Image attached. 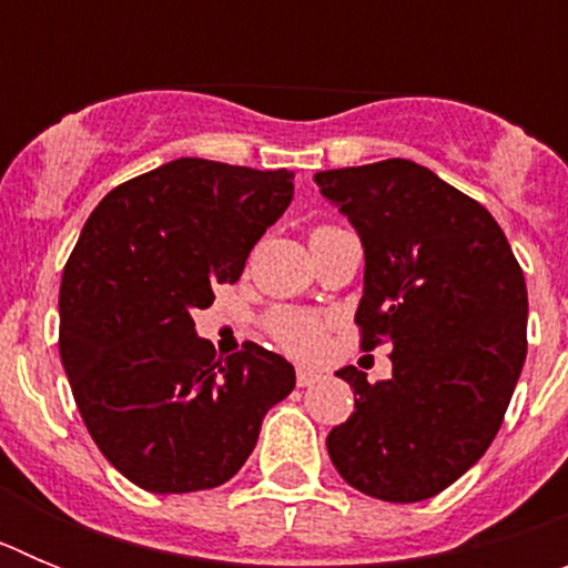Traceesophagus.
Instances as JSON below:
<instances>
[{
	"label": "esophagus",
	"mask_w": 568,
	"mask_h": 568,
	"mask_svg": "<svg viewBox=\"0 0 568 568\" xmlns=\"http://www.w3.org/2000/svg\"><path fill=\"white\" fill-rule=\"evenodd\" d=\"M318 381H321V375L313 373V369H304V366H298V369H295V384L298 386H313V384H318Z\"/></svg>",
	"instance_id": "esophagus-1"
}]
</instances>
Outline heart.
Instances as JSON below:
<instances>
[{"label": "heart", "mask_w": 568, "mask_h": 568, "mask_svg": "<svg viewBox=\"0 0 568 568\" xmlns=\"http://www.w3.org/2000/svg\"><path fill=\"white\" fill-rule=\"evenodd\" d=\"M267 329L287 353L313 358L324 346V321L301 310H275L267 318Z\"/></svg>", "instance_id": "heart-1"}]
</instances>
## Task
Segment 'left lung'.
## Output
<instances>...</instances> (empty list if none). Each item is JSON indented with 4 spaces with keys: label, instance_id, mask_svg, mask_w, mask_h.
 <instances>
[{
    "label": "left lung",
    "instance_id": "obj_1",
    "mask_svg": "<svg viewBox=\"0 0 568 568\" xmlns=\"http://www.w3.org/2000/svg\"><path fill=\"white\" fill-rule=\"evenodd\" d=\"M364 247L361 346H393V375L355 366V413L327 435L341 478L415 504L478 464L526 361L524 270L489 210L406 159L315 173Z\"/></svg>",
    "mask_w": 568,
    "mask_h": 568
}]
</instances>
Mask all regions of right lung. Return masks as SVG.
Wrapping results in <instances>:
<instances>
[{"label":"right lung","instance_id":"add662e5","mask_svg":"<svg viewBox=\"0 0 568 568\" xmlns=\"http://www.w3.org/2000/svg\"><path fill=\"white\" fill-rule=\"evenodd\" d=\"M290 170L175 159L104 195L59 290V353L90 438L148 491L213 489L244 466L295 386L258 344L215 358L193 310L239 281L293 202Z\"/></svg>","mask_w":568,"mask_h":568}]
</instances>
